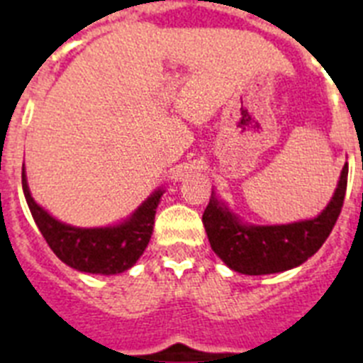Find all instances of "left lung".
I'll return each instance as SVG.
<instances>
[{"label":"left lung","mask_w":363,"mask_h":363,"mask_svg":"<svg viewBox=\"0 0 363 363\" xmlns=\"http://www.w3.org/2000/svg\"><path fill=\"white\" fill-rule=\"evenodd\" d=\"M347 172L345 163L333 200L318 216L287 225L243 223L213 194L201 218L213 251L227 267L251 277L298 267L318 251L331 234L344 205Z\"/></svg>","instance_id":"8db88e82"}]
</instances>
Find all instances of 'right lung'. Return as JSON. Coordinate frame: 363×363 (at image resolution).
<instances>
[{"label": "right lung", "instance_id": "1", "mask_svg": "<svg viewBox=\"0 0 363 363\" xmlns=\"http://www.w3.org/2000/svg\"><path fill=\"white\" fill-rule=\"evenodd\" d=\"M21 185L32 218L43 234L45 242L63 264L91 274H118L133 267L143 255L152 234L154 214L163 191H154L133 213V216L112 227L82 229L57 221L30 196L25 167Z\"/></svg>", "mask_w": 363, "mask_h": 363}]
</instances>
